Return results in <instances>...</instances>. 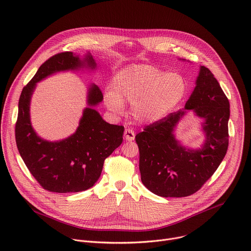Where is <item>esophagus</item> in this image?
I'll list each match as a JSON object with an SVG mask.
<instances>
[{
  "mask_svg": "<svg viewBox=\"0 0 251 251\" xmlns=\"http://www.w3.org/2000/svg\"><path fill=\"white\" fill-rule=\"evenodd\" d=\"M124 138L127 141H133L135 139V133L132 129H125L124 131Z\"/></svg>",
  "mask_w": 251,
  "mask_h": 251,
  "instance_id": "obj_1",
  "label": "esophagus"
}]
</instances>
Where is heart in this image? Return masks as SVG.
<instances>
[{
    "instance_id": "obj_1",
    "label": "heart",
    "mask_w": 251,
    "mask_h": 251,
    "mask_svg": "<svg viewBox=\"0 0 251 251\" xmlns=\"http://www.w3.org/2000/svg\"><path fill=\"white\" fill-rule=\"evenodd\" d=\"M188 82L178 73L148 65L125 67L115 76L114 90L107 89L104 103L114 114L124 110V101L131 103V114L140 124H156L186 98Z\"/></svg>"
}]
</instances>
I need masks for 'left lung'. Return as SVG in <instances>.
Segmentation results:
<instances>
[{"mask_svg":"<svg viewBox=\"0 0 251 251\" xmlns=\"http://www.w3.org/2000/svg\"><path fill=\"white\" fill-rule=\"evenodd\" d=\"M187 110H193L204 120L206 140L200 150L183 147L173 134ZM228 119L227 97L210 70L201 66L196 87L185 108L136 135L142 183L150 192L164 198L188 197L198 192L226 154Z\"/></svg>","mask_w":251,"mask_h":251,"instance_id":"obj_1","label":"left lung"}]
</instances>
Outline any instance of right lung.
<instances>
[{
	"mask_svg": "<svg viewBox=\"0 0 251 251\" xmlns=\"http://www.w3.org/2000/svg\"><path fill=\"white\" fill-rule=\"evenodd\" d=\"M95 69L90 52L83 58L71 51L57 53L45 61L23 88L19 100L16 142L22 159L35 180L53 193H77L93 187L104 161L123 141L124 127L107 123L93 108L103 100L100 88L91 83L87 107L76 131L67 138L50 142L37 135L30 123L29 104L37 83L59 71Z\"/></svg>",
	"mask_w": 251,
	"mask_h": 251,
	"instance_id": "obj_1",
	"label": "right lung"
}]
</instances>
